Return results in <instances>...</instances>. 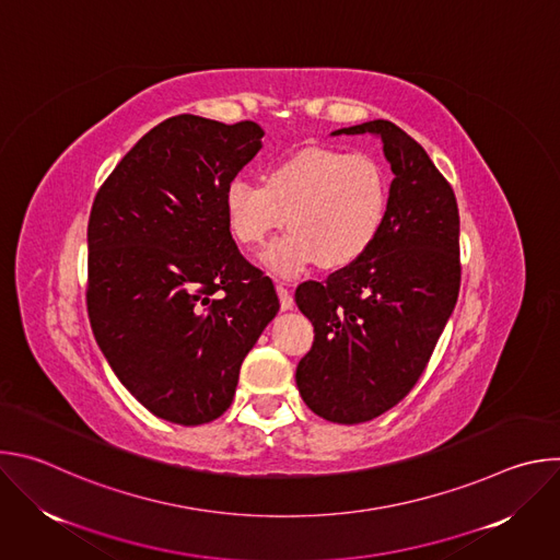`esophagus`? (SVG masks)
<instances>
[{
    "label": "esophagus",
    "instance_id": "34e87169",
    "mask_svg": "<svg viewBox=\"0 0 560 560\" xmlns=\"http://www.w3.org/2000/svg\"><path fill=\"white\" fill-rule=\"evenodd\" d=\"M277 294H279V301H281V310H292L294 307V296L283 283H277Z\"/></svg>",
    "mask_w": 560,
    "mask_h": 560
}]
</instances>
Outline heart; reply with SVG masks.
<instances>
[{
	"mask_svg": "<svg viewBox=\"0 0 560 560\" xmlns=\"http://www.w3.org/2000/svg\"><path fill=\"white\" fill-rule=\"evenodd\" d=\"M389 197L385 168L370 154L335 148L299 150L266 175V186L234 177L223 190L228 230L257 248L288 223L264 253L268 270L294 277L316 261L339 270L359 261L381 232Z\"/></svg>",
	"mask_w": 560,
	"mask_h": 560,
	"instance_id": "obj_1",
	"label": "heart"
}]
</instances>
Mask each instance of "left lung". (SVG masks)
I'll return each mask as SVG.
<instances>
[{
  "label": "left lung",
  "mask_w": 560,
  "mask_h": 560,
  "mask_svg": "<svg viewBox=\"0 0 560 560\" xmlns=\"http://www.w3.org/2000/svg\"><path fill=\"white\" fill-rule=\"evenodd\" d=\"M376 135L394 179L370 250L305 281L294 301L314 326L296 365L305 406L332 423H365L417 385L460 288L458 206L452 186L419 141L385 119L335 130Z\"/></svg>",
  "instance_id": "1"
}]
</instances>
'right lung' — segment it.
I'll return each mask as SVG.
<instances>
[{
  "mask_svg": "<svg viewBox=\"0 0 560 560\" xmlns=\"http://www.w3.org/2000/svg\"><path fill=\"white\" fill-rule=\"evenodd\" d=\"M255 121L177 115L145 132L97 190L86 305L124 387L154 417H221L279 310L228 230L223 190L261 148Z\"/></svg>",
  "mask_w": 560,
  "mask_h": 560,
  "instance_id": "right-lung-1",
  "label": "right lung"
}]
</instances>
